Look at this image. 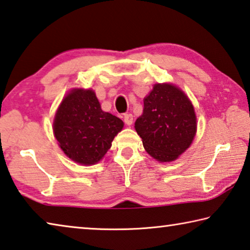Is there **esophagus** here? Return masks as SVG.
Wrapping results in <instances>:
<instances>
[{"mask_svg":"<svg viewBox=\"0 0 250 250\" xmlns=\"http://www.w3.org/2000/svg\"><path fill=\"white\" fill-rule=\"evenodd\" d=\"M124 120L125 122V125H132V122H133V116L131 115V113H125V117H124Z\"/></svg>","mask_w":250,"mask_h":250,"instance_id":"obj_1","label":"esophagus"}]
</instances>
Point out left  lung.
<instances>
[{
    "instance_id": "1",
    "label": "left lung",
    "mask_w": 250,
    "mask_h": 250,
    "mask_svg": "<svg viewBox=\"0 0 250 250\" xmlns=\"http://www.w3.org/2000/svg\"><path fill=\"white\" fill-rule=\"evenodd\" d=\"M143 104L134 128L146 151L160 162L175 160L191 146L196 132L191 101L173 84L156 83Z\"/></svg>"
}]
</instances>
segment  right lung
I'll return each mask as SVG.
<instances>
[{"label":"right lung","instance_id":"obj_1","mask_svg":"<svg viewBox=\"0 0 250 250\" xmlns=\"http://www.w3.org/2000/svg\"><path fill=\"white\" fill-rule=\"evenodd\" d=\"M122 126L119 118L101 110L94 91L74 89L57 110L54 134L71 160L95 164L107 153Z\"/></svg>","mask_w":250,"mask_h":250}]
</instances>
